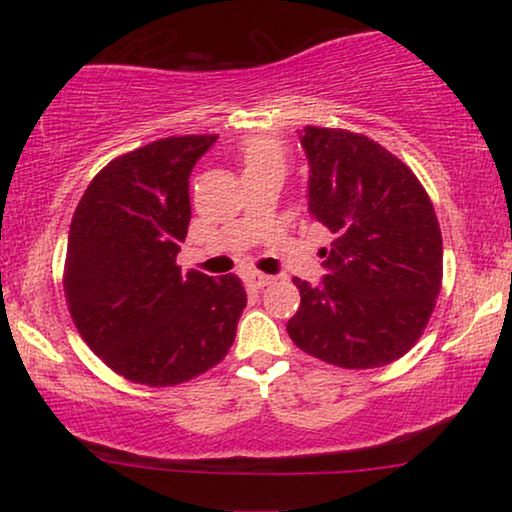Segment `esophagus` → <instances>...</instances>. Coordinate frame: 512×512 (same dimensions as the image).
<instances>
[{"label":"esophagus","instance_id":"obj_1","mask_svg":"<svg viewBox=\"0 0 512 512\" xmlns=\"http://www.w3.org/2000/svg\"><path fill=\"white\" fill-rule=\"evenodd\" d=\"M247 284L254 286V289H263V286L272 284V277L270 275H263V272H247Z\"/></svg>","mask_w":512,"mask_h":512}]
</instances>
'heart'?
<instances>
[{
    "mask_svg": "<svg viewBox=\"0 0 512 512\" xmlns=\"http://www.w3.org/2000/svg\"><path fill=\"white\" fill-rule=\"evenodd\" d=\"M240 158L244 172L261 170V167H284V146L275 137L258 135L240 146Z\"/></svg>",
    "mask_w": 512,
    "mask_h": 512,
    "instance_id": "obj_1",
    "label": "heart"
}]
</instances>
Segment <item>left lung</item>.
<instances>
[{"instance_id":"8db88e82","label":"left lung","mask_w":512,"mask_h":512,"mask_svg":"<svg viewBox=\"0 0 512 512\" xmlns=\"http://www.w3.org/2000/svg\"><path fill=\"white\" fill-rule=\"evenodd\" d=\"M310 212L333 235L331 272L293 279L300 307L286 324L314 359L366 370L408 354L429 324L443 284V235L415 172L359 132L303 128Z\"/></svg>"}]
</instances>
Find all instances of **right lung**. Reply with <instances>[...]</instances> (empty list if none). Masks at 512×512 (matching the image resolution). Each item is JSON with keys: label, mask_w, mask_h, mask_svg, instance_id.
<instances>
[{"label": "right lung", "mask_w": 512, "mask_h": 512, "mask_svg": "<svg viewBox=\"0 0 512 512\" xmlns=\"http://www.w3.org/2000/svg\"><path fill=\"white\" fill-rule=\"evenodd\" d=\"M216 135L165 137L90 181L72 216L65 298L86 345L125 380L174 387L233 347L247 307L240 277L177 265L191 221L188 177Z\"/></svg>", "instance_id": "1"}]
</instances>
